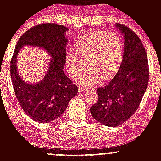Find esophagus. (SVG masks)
I'll use <instances>...</instances> for the list:
<instances>
[{
	"mask_svg": "<svg viewBox=\"0 0 161 161\" xmlns=\"http://www.w3.org/2000/svg\"><path fill=\"white\" fill-rule=\"evenodd\" d=\"M86 91H87V88H83V87H82V86L79 87V92H81V93H82V92H85Z\"/></svg>",
	"mask_w": 161,
	"mask_h": 161,
	"instance_id": "esophagus-1",
	"label": "esophagus"
}]
</instances>
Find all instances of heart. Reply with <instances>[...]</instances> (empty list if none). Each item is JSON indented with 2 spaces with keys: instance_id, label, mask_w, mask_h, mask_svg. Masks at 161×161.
<instances>
[{
  "instance_id": "heart-1",
  "label": "heart",
  "mask_w": 161,
  "mask_h": 161,
  "mask_svg": "<svg viewBox=\"0 0 161 161\" xmlns=\"http://www.w3.org/2000/svg\"><path fill=\"white\" fill-rule=\"evenodd\" d=\"M74 51L66 54V69L72 79H77L88 63L90 69L79 79L86 86H96L101 79L110 80L118 73L123 60V42L114 33H87L75 42Z\"/></svg>"
}]
</instances>
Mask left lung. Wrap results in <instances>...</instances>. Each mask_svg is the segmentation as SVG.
I'll list each match as a JSON object with an SVG mask.
<instances>
[{"instance_id": "8db88e82", "label": "left lung", "mask_w": 161, "mask_h": 161, "mask_svg": "<svg viewBox=\"0 0 161 161\" xmlns=\"http://www.w3.org/2000/svg\"><path fill=\"white\" fill-rule=\"evenodd\" d=\"M116 27L124 36L123 60L119 71L109 84L97 89L98 100L90 109L101 124L115 127L137 110L149 80L147 53L141 39L123 24Z\"/></svg>"}]
</instances>
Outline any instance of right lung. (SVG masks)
<instances>
[{"label": "right lung", "instance_id": "obj_1", "mask_svg": "<svg viewBox=\"0 0 161 161\" xmlns=\"http://www.w3.org/2000/svg\"><path fill=\"white\" fill-rule=\"evenodd\" d=\"M66 31L67 28L56 23H41L32 27L20 37L11 59V80L16 98L24 112L38 123H46L60 117L78 92L77 86L64 73ZM24 45L42 47L53 57L48 73L37 84L26 83L17 73L16 56Z\"/></svg>", "mask_w": 161, "mask_h": 161}]
</instances>
